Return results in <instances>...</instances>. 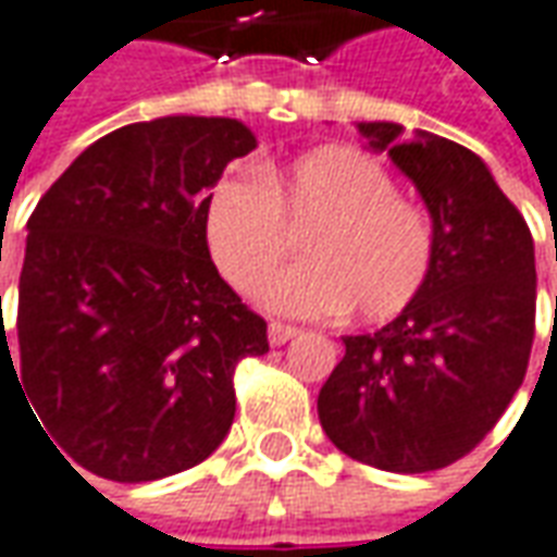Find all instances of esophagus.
I'll list each match as a JSON object with an SVG mask.
<instances>
[{
    "label": "esophagus",
    "instance_id": "esophagus-1",
    "mask_svg": "<svg viewBox=\"0 0 557 557\" xmlns=\"http://www.w3.org/2000/svg\"><path fill=\"white\" fill-rule=\"evenodd\" d=\"M297 333H300L297 327H287V324H278V321H272V324H270V343L272 345H285V343H290V339H294Z\"/></svg>",
    "mask_w": 557,
    "mask_h": 557
}]
</instances>
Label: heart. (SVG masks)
<instances>
[{"label":"heart","mask_w":557,"mask_h":557,"mask_svg":"<svg viewBox=\"0 0 557 557\" xmlns=\"http://www.w3.org/2000/svg\"><path fill=\"white\" fill-rule=\"evenodd\" d=\"M313 221L310 257L271 277L289 253L287 226ZM202 233L214 267L239 294L263 290V306L287 318H330L355 306L370 321L394 318L428 285L436 233L428 212L397 194L379 160L348 145H324L260 182L221 175L206 197Z\"/></svg>","instance_id":"obj_1"}]
</instances>
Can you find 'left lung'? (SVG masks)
Listing matches in <instances>:
<instances>
[{"label":"left lung","instance_id":"8db88e82","mask_svg":"<svg viewBox=\"0 0 557 557\" xmlns=\"http://www.w3.org/2000/svg\"><path fill=\"white\" fill-rule=\"evenodd\" d=\"M424 199L436 233L428 285L391 324L345 336L318 418L348 458L388 473L448 467L485 440L534 345V239L470 148L400 124H358Z\"/></svg>","mask_w":557,"mask_h":557}]
</instances>
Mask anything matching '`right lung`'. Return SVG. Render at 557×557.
<instances>
[{
	"label": "right lung",
	"instance_id": "right-lung-1",
	"mask_svg": "<svg viewBox=\"0 0 557 557\" xmlns=\"http://www.w3.org/2000/svg\"><path fill=\"white\" fill-rule=\"evenodd\" d=\"M255 148L233 117L121 126L26 221L2 375L96 476L154 482L206 461L236 416V363L270 351L267 321L218 275L202 233L209 187Z\"/></svg>",
	"mask_w": 557,
	"mask_h": 557
}]
</instances>
